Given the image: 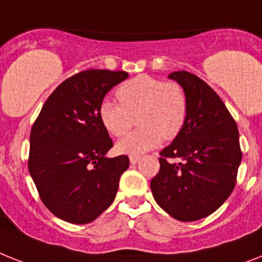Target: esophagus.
<instances>
[{
  "label": "esophagus",
  "mask_w": 262,
  "mask_h": 262,
  "mask_svg": "<svg viewBox=\"0 0 262 262\" xmlns=\"http://www.w3.org/2000/svg\"><path fill=\"white\" fill-rule=\"evenodd\" d=\"M139 161H140L139 155H131V157H129V162H131L133 165L138 163V162H139Z\"/></svg>",
  "instance_id": "obj_1"
}]
</instances>
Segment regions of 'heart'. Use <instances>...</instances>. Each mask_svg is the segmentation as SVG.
<instances>
[{"mask_svg": "<svg viewBox=\"0 0 262 262\" xmlns=\"http://www.w3.org/2000/svg\"><path fill=\"white\" fill-rule=\"evenodd\" d=\"M119 103L103 100L99 118L108 133L123 136L134 126L139 128L119 140L116 150L120 154H142L157 147L162 138L172 140L185 126L189 101L187 95L177 81L139 75L123 83L116 91Z\"/></svg>", "mask_w": 262, "mask_h": 262, "instance_id": "1", "label": "heart"}]
</instances>
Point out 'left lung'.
<instances>
[{"mask_svg": "<svg viewBox=\"0 0 262 262\" xmlns=\"http://www.w3.org/2000/svg\"><path fill=\"white\" fill-rule=\"evenodd\" d=\"M168 77L185 90L189 112L181 134L161 151L151 191L172 218L196 221L217 210L234 189L243 158L238 129L221 97L204 80L186 71Z\"/></svg>", "mask_w": 262, "mask_h": 262, "instance_id": "obj_1", "label": "left lung"}]
</instances>
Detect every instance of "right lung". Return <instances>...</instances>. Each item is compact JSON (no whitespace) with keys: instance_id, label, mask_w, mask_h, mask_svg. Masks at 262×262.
I'll list each match as a JSON object with an SVG mask.
<instances>
[{"instance_id":"add662e5","label":"right lung","mask_w":262,"mask_h":262,"mask_svg":"<svg viewBox=\"0 0 262 262\" xmlns=\"http://www.w3.org/2000/svg\"><path fill=\"white\" fill-rule=\"evenodd\" d=\"M124 71L88 69L64 80L30 131L28 168L41 201L62 221L90 224L115 200L127 155L107 158L112 139L99 118L108 91Z\"/></svg>"}]
</instances>
